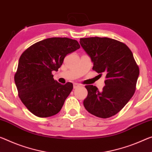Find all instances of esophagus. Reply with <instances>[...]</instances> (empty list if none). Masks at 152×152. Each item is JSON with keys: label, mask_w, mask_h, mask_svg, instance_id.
<instances>
[{"label": "esophagus", "mask_w": 152, "mask_h": 152, "mask_svg": "<svg viewBox=\"0 0 152 152\" xmlns=\"http://www.w3.org/2000/svg\"><path fill=\"white\" fill-rule=\"evenodd\" d=\"M80 86V85L78 83H74V88H77L78 87H79Z\"/></svg>", "instance_id": "obj_1"}]
</instances>
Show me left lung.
Masks as SVG:
<instances>
[{
  "label": "left lung",
  "instance_id": "8db88e82",
  "mask_svg": "<svg viewBox=\"0 0 152 152\" xmlns=\"http://www.w3.org/2000/svg\"><path fill=\"white\" fill-rule=\"evenodd\" d=\"M80 44L91 57L93 69L106 74L105 85L99 91L86 85L87 97L83 104L89 113L107 118L118 113L133 96L139 69L133 55L123 42L109 38H80Z\"/></svg>",
  "mask_w": 152,
  "mask_h": 152
}]
</instances>
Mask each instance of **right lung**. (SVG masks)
<instances>
[{
    "label": "right lung",
    "instance_id": "add662e5",
    "mask_svg": "<svg viewBox=\"0 0 152 152\" xmlns=\"http://www.w3.org/2000/svg\"><path fill=\"white\" fill-rule=\"evenodd\" d=\"M80 47L78 41L71 38H49L21 54L14 79L19 97L34 115L47 118L61 110L73 85L55 80L52 71H58L65 57Z\"/></svg>",
    "mask_w": 152,
    "mask_h": 152
}]
</instances>
